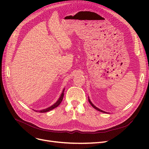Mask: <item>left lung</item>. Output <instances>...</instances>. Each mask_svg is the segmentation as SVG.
<instances>
[{"label":"left lung","instance_id":"8db88e82","mask_svg":"<svg viewBox=\"0 0 149 149\" xmlns=\"http://www.w3.org/2000/svg\"><path fill=\"white\" fill-rule=\"evenodd\" d=\"M88 101H89V103L90 104H91V106L94 108V109H96V110H97V111H101V112H105L104 111H102V110H101V109H98V108L97 107H96V106H94L93 104V103L91 102V101H90L89 100H89H88Z\"/></svg>","mask_w":149,"mask_h":149}]
</instances>
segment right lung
Listing matches in <instances>:
<instances>
[{"label":"right lung","mask_w":149,"mask_h":149,"mask_svg":"<svg viewBox=\"0 0 149 149\" xmlns=\"http://www.w3.org/2000/svg\"><path fill=\"white\" fill-rule=\"evenodd\" d=\"M64 90H65V89H63V93H61V96H60V97L59 98V100H58V101H57L55 104H54L53 105H52V106L47 108V109H43V110H41V111H36V112H47L51 111V110H52V109H55V107H58V106H59V105L60 104V103L61 102V101H62V100H63V96H64Z\"/></svg>","instance_id":"obj_1"}]
</instances>
